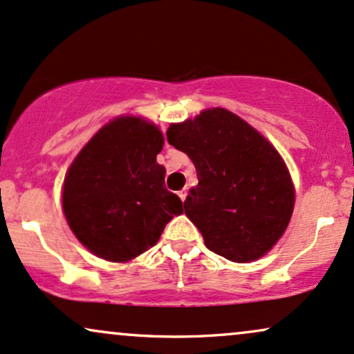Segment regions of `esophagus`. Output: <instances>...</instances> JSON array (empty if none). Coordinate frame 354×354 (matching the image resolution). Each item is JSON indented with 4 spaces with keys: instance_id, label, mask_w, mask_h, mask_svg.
Segmentation results:
<instances>
[{
    "instance_id": "34e87169",
    "label": "esophagus",
    "mask_w": 354,
    "mask_h": 354,
    "mask_svg": "<svg viewBox=\"0 0 354 354\" xmlns=\"http://www.w3.org/2000/svg\"><path fill=\"white\" fill-rule=\"evenodd\" d=\"M178 197H180L182 202H185V198H187V189H184V190L178 192Z\"/></svg>"
}]
</instances>
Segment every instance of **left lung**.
Returning <instances> with one entry per match:
<instances>
[{
	"label": "left lung",
	"mask_w": 354,
	"mask_h": 354,
	"mask_svg": "<svg viewBox=\"0 0 354 354\" xmlns=\"http://www.w3.org/2000/svg\"><path fill=\"white\" fill-rule=\"evenodd\" d=\"M167 141L195 165L198 185L184 202L208 250L251 263L279 241L294 212L286 162L251 124L225 108L170 124Z\"/></svg>",
	"instance_id": "8db88e82"
}]
</instances>
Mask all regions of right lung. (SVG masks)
<instances>
[{"instance_id": "obj_1", "label": "right lung", "mask_w": 354, "mask_h": 354, "mask_svg": "<svg viewBox=\"0 0 354 354\" xmlns=\"http://www.w3.org/2000/svg\"><path fill=\"white\" fill-rule=\"evenodd\" d=\"M159 128L136 116L104 124L78 152L64 180L67 223L86 250L128 263L159 241L180 198L164 187Z\"/></svg>"}]
</instances>
